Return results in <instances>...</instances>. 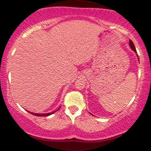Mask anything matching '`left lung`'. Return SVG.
<instances>
[{
	"label": "left lung",
	"instance_id": "8db88e82",
	"mask_svg": "<svg viewBox=\"0 0 151 151\" xmlns=\"http://www.w3.org/2000/svg\"><path fill=\"white\" fill-rule=\"evenodd\" d=\"M129 46H130L131 49H132V50H133V51L135 53H137L136 49H135L134 45V43H133V42H132V40H129ZM137 57H138V55H137ZM138 60H139V58H138Z\"/></svg>",
	"mask_w": 151,
	"mask_h": 151
}]
</instances>
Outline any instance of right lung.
<instances>
[{"label": "right lung", "instance_id": "1", "mask_svg": "<svg viewBox=\"0 0 151 151\" xmlns=\"http://www.w3.org/2000/svg\"><path fill=\"white\" fill-rule=\"evenodd\" d=\"M59 109H60V107H59L58 109H56V110L53 111V112H49V113H45V114H43V113H33V112H29V111H28V112H30V113L32 114V115H36V116H49V115H52V114H53V113H55V112H57V111Z\"/></svg>", "mask_w": 151, "mask_h": 151}]
</instances>
